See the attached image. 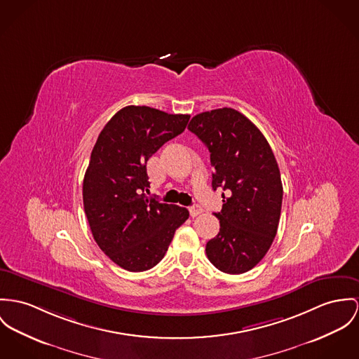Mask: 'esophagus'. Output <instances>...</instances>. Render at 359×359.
Instances as JSON below:
<instances>
[{"label":"esophagus","instance_id":"obj_1","mask_svg":"<svg viewBox=\"0 0 359 359\" xmlns=\"http://www.w3.org/2000/svg\"><path fill=\"white\" fill-rule=\"evenodd\" d=\"M189 210H190V216L191 217H196V216H199L202 213V208L199 205H193Z\"/></svg>","mask_w":359,"mask_h":359}]
</instances>
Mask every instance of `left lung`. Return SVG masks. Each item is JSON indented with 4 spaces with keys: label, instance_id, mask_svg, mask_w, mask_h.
Instances as JSON below:
<instances>
[{
    "label": "left lung",
    "instance_id": "8db88e82",
    "mask_svg": "<svg viewBox=\"0 0 359 359\" xmlns=\"http://www.w3.org/2000/svg\"><path fill=\"white\" fill-rule=\"evenodd\" d=\"M189 130L210 153L213 190L226 193L221 212L215 213L220 232L206 243V255L224 273H245L276 236L283 184L275 154L262 133L232 108L199 113Z\"/></svg>",
    "mask_w": 359,
    "mask_h": 359
}]
</instances>
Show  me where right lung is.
Wrapping results in <instances>:
<instances>
[{
	"label": "right lung",
	"mask_w": 359,
	"mask_h": 359,
	"mask_svg": "<svg viewBox=\"0 0 359 359\" xmlns=\"http://www.w3.org/2000/svg\"><path fill=\"white\" fill-rule=\"evenodd\" d=\"M189 114L130 105L107 123L83 179V205L94 241L120 268L143 272L165 255L189 210L147 198L146 164L180 135Z\"/></svg>",
	"instance_id": "1"
}]
</instances>
